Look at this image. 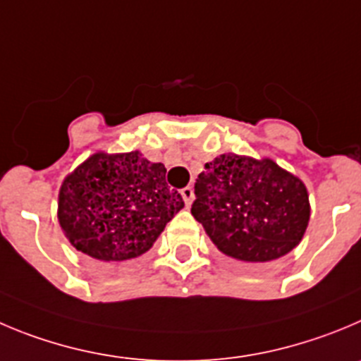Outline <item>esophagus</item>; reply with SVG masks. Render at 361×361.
I'll list each match as a JSON object with an SVG mask.
<instances>
[{
	"label": "esophagus",
	"instance_id": "1",
	"mask_svg": "<svg viewBox=\"0 0 361 361\" xmlns=\"http://www.w3.org/2000/svg\"><path fill=\"white\" fill-rule=\"evenodd\" d=\"M181 197H183L185 204H187V207H190L192 201H194V188L185 187L183 190H181Z\"/></svg>",
	"mask_w": 361,
	"mask_h": 361
}]
</instances>
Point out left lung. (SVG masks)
Wrapping results in <instances>:
<instances>
[{
	"instance_id": "obj_1",
	"label": "left lung",
	"mask_w": 361,
	"mask_h": 361,
	"mask_svg": "<svg viewBox=\"0 0 361 361\" xmlns=\"http://www.w3.org/2000/svg\"><path fill=\"white\" fill-rule=\"evenodd\" d=\"M194 188V219L222 255L242 264L285 257L308 228L306 185L271 158L219 154Z\"/></svg>"
}]
</instances>
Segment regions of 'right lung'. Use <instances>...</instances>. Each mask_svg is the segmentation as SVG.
Wrapping results in <instances>:
<instances>
[{
    "mask_svg": "<svg viewBox=\"0 0 361 361\" xmlns=\"http://www.w3.org/2000/svg\"><path fill=\"white\" fill-rule=\"evenodd\" d=\"M165 173L140 151L90 154L59 192V222L71 245L103 264L142 257L185 207Z\"/></svg>",
    "mask_w": 361,
    "mask_h": 361,
    "instance_id": "obj_1",
    "label": "right lung"
}]
</instances>
